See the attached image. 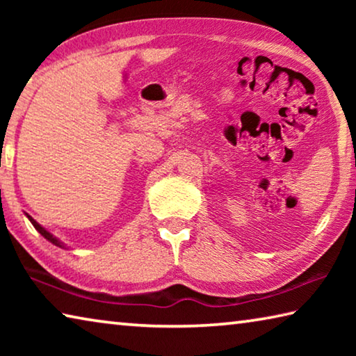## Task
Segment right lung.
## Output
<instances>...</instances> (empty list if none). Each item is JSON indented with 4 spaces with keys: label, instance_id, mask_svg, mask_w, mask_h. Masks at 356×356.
<instances>
[{
    "label": "right lung",
    "instance_id": "obj_1",
    "mask_svg": "<svg viewBox=\"0 0 356 356\" xmlns=\"http://www.w3.org/2000/svg\"><path fill=\"white\" fill-rule=\"evenodd\" d=\"M28 218H29V221H31V222H33V226H34L35 229H38V231H39V232L42 234V236H44V237H45L47 240H50V242H51V243H55L56 246H61V248H63V243H61V242H59V240H58V238H55V237H53L50 232H47V231H45V229H44V227H42V226L39 225V222H35V221H34V220L31 218V216H28Z\"/></svg>",
    "mask_w": 356,
    "mask_h": 356
}]
</instances>
